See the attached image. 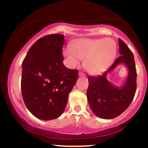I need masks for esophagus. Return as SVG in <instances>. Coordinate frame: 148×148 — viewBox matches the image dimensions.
Instances as JSON below:
<instances>
[{"label": "esophagus", "mask_w": 148, "mask_h": 148, "mask_svg": "<svg viewBox=\"0 0 148 148\" xmlns=\"http://www.w3.org/2000/svg\"><path fill=\"white\" fill-rule=\"evenodd\" d=\"M79 76H84L85 74H84L83 72H79Z\"/></svg>", "instance_id": "obj_1"}]
</instances>
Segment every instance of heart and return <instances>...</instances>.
<instances>
[{"mask_svg":"<svg viewBox=\"0 0 148 148\" xmlns=\"http://www.w3.org/2000/svg\"><path fill=\"white\" fill-rule=\"evenodd\" d=\"M117 52L116 44L112 39H80L67 45L63 55L67 64L75 67L84 60V67L90 74H99L106 71L114 60Z\"/></svg>","mask_w":148,"mask_h":148,"instance_id":"obj_1","label":"heart"}]
</instances>
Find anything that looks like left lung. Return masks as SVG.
Returning a JSON list of instances; mask_svg holds the SVG:
<instances>
[{"instance_id": "8db88e82", "label": "left lung", "mask_w": 148, "mask_h": 148, "mask_svg": "<svg viewBox=\"0 0 148 148\" xmlns=\"http://www.w3.org/2000/svg\"><path fill=\"white\" fill-rule=\"evenodd\" d=\"M120 56L109 69L97 76H88L87 98L95 115L102 119H113L123 113L133 100L136 90V69L133 53L118 39ZM119 64H125L128 75L123 86L118 87L107 79L110 73Z\"/></svg>"}]
</instances>
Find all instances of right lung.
Returning a JSON list of instances; mask_svg holds the SVG:
<instances>
[{
  "label": "right lung",
  "mask_w": 148,
  "mask_h": 148,
  "mask_svg": "<svg viewBox=\"0 0 148 148\" xmlns=\"http://www.w3.org/2000/svg\"><path fill=\"white\" fill-rule=\"evenodd\" d=\"M64 37L51 34L39 39L22 62L23 101L28 111L42 120L62 114L79 76L78 70L67 68L62 62Z\"/></svg>",
  "instance_id": "add662e5"
}]
</instances>
